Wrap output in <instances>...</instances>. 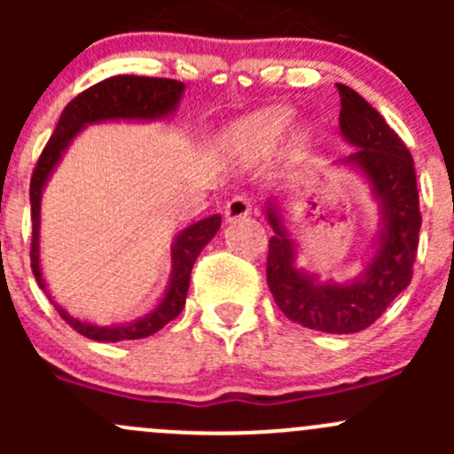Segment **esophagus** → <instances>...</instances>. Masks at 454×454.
Here are the masks:
<instances>
[{"mask_svg":"<svg viewBox=\"0 0 454 454\" xmlns=\"http://www.w3.org/2000/svg\"><path fill=\"white\" fill-rule=\"evenodd\" d=\"M253 210H254L253 198H248V195H235V198L226 204V210H223V213H226L228 222H237V219L253 215Z\"/></svg>","mask_w":454,"mask_h":454,"instance_id":"esophagus-1","label":"esophagus"}]
</instances>
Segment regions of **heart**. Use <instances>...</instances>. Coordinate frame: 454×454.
Wrapping results in <instances>:
<instances>
[{
  "instance_id": "heart-1",
  "label": "heart",
  "mask_w": 454,
  "mask_h": 454,
  "mask_svg": "<svg viewBox=\"0 0 454 454\" xmlns=\"http://www.w3.org/2000/svg\"><path fill=\"white\" fill-rule=\"evenodd\" d=\"M292 122L287 109H265L232 125L223 136L228 151L246 160H259L272 153Z\"/></svg>"
}]
</instances>
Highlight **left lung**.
Returning a JSON list of instances; mask_svg holds the SVG:
<instances>
[{"mask_svg": "<svg viewBox=\"0 0 454 454\" xmlns=\"http://www.w3.org/2000/svg\"><path fill=\"white\" fill-rule=\"evenodd\" d=\"M340 131L354 153L345 162L367 176L382 208L378 250L363 277L351 283H318L294 265L296 248L277 206L268 204L274 235L268 244V287L283 314L294 323L325 333H356L382 316L413 278L418 256L419 213L415 164L400 136L387 125L358 91L338 83Z\"/></svg>", "mask_w": 454, "mask_h": 454, "instance_id": "left-lung-1", "label": "left lung"}]
</instances>
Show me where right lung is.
Returning <instances> with one entry per match:
<instances>
[{
	"instance_id": "1",
	"label": "right lung",
	"mask_w": 454,
	"mask_h": 454,
	"mask_svg": "<svg viewBox=\"0 0 454 454\" xmlns=\"http://www.w3.org/2000/svg\"><path fill=\"white\" fill-rule=\"evenodd\" d=\"M182 91H184V83H180V81L125 74L100 81V83L81 91L74 100L67 103L61 118H59L57 129H54L48 145L41 151L39 162H36L30 177V265L39 287L45 290L43 274H41L39 268L41 191H43L50 173L57 167V162L61 160L67 145H70V142L74 140V136L79 134L85 125H90V122L118 121V118H127V121H153V118L168 116V114L177 107V103H180ZM219 226H222V217H219V215H210V217L201 219V222L193 223V226L184 228V231L177 235L176 244L171 246L173 270L167 294H164V299L160 301V305L153 312L142 316V318L134 320V323L114 325V327H98V325L83 323V320L74 318V316L67 314L66 309L59 308L57 303H54V308H57L59 316H61L72 329H76L81 336L90 338V340L118 342L138 340V338L151 336V333L160 332L164 325L171 323V320L182 312V308H184L186 303V292H189L191 270H193L195 259H198L201 248L213 239L215 232L219 231Z\"/></svg>"
}]
</instances>
